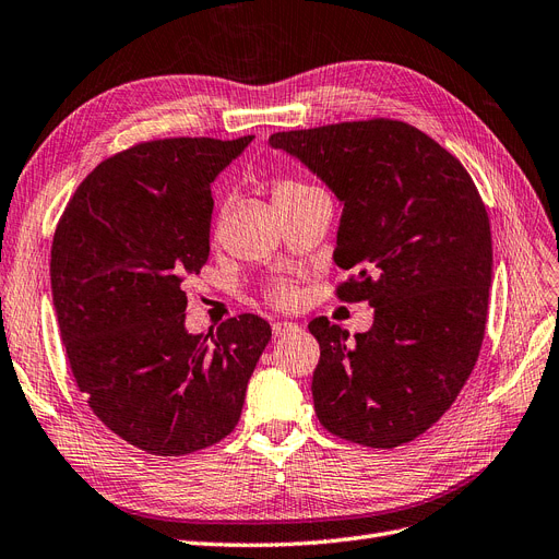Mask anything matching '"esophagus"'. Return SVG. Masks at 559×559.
Here are the masks:
<instances>
[{
	"label": "esophagus",
	"instance_id": "obj_1",
	"mask_svg": "<svg viewBox=\"0 0 559 559\" xmlns=\"http://www.w3.org/2000/svg\"><path fill=\"white\" fill-rule=\"evenodd\" d=\"M300 329L296 323H288V321H277V323H273V333H275V337H284V335H294V333H298Z\"/></svg>",
	"mask_w": 559,
	"mask_h": 559
}]
</instances>
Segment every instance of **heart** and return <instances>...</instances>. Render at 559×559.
Wrapping results in <instances>:
<instances>
[{"mask_svg": "<svg viewBox=\"0 0 559 559\" xmlns=\"http://www.w3.org/2000/svg\"><path fill=\"white\" fill-rule=\"evenodd\" d=\"M314 189H317V187L307 185V182H302V180H298V178H280V180H275V185H273V201H275V205H277V210H280V207H284L286 203L296 201L298 197L310 194V191H314ZM271 298H273V302L280 305V307H292V305L298 300V294H296V288L286 286V284H280V286L273 288Z\"/></svg>", "mask_w": 559, "mask_h": 559, "instance_id": "obj_1", "label": "heart"}]
</instances>
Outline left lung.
<instances>
[{"label":"left lung","mask_w":559,"mask_h":559,"mask_svg":"<svg viewBox=\"0 0 559 559\" xmlns=\"http://www.w3.org/2000/svg\"><path fill=\"white\" fill-rule=\"evenodd\" d=\"M342 203L333 252L374 323L349 333L310 321L321 346L312 397L321 426L393 449L439 420L469 379L486 331L492 238L486 205L451 152L397 120L280 131L267 139Z\"/></svg>","instance_id":"1"}]
</instances>
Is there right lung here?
Instances as JSON below:
<instances>
[{
  "instance_id": "right-lung-1",
  "label": "right lung",
  "mask_w": 559,
  "mask_h": 559,
  "mask_svg": "<svg viewBox=\"0 0 559 559\" xmlns=\"http://www.w3.org/2000/svg\"><path fill=\"white\" fill-rule=\"evenodd\" d=\"M252 139L133 145L90 173L55 230L52 302L75 383L106 428L152 455L234 430L273 335L257 314L215 335L185 329L182 282L210 254V185Z\"/></svg>"
}]
</instances>
